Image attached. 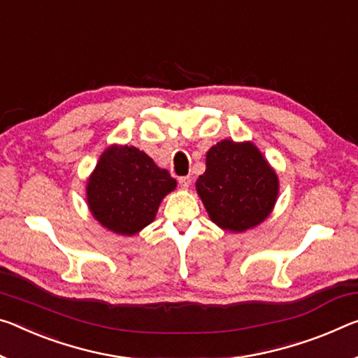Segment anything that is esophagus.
I'll list each match as a JSON object with an SVG mask.
<instances>
[{
    "mask_svg": "<svg viewBox=\"0 0 358 358\" xmlns=\"http://www.w3.org/2000/svg\"><path fill=\"white\" fill-rule=\"evenodd\" d=\"M178 183H180V186H181V188H183V189H188L189 186H191V177H180Z\"/></svg>",
    "mask_w": 358,
    "mask_h": 358,
    "instance_id": "34e87169",
    "label": "esophagus"
}]
</instances>
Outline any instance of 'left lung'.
I'll return each mask as SVG.
<instances>
[{
	"instance_id": "8db88e82",
	"label": "left lung",
	"mask_w": 358,
	"mask_h": 358,
	"mask_svg": "<svg viewBox=\"0 0 358 358\" xmlns=\"http://www.w3.org/2000/svg\"><path fill=\"white\" fill-rule=\"evenodd\" d=\"M279 177L253 141L221 140L207 151L196 191L218 228L245 232L274 210Z\"/></svg>"
}]
</instances>
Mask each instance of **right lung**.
<instances>
[{
	"instance_id": "right-lung-1",
	"label": "right lung",
	"mask_w": 358,
	"mask_h": 358,
	"mask_svg": "<svg viewBox=\"0 0 358 358\" xmlns=\"http://www.w3.org/2000/svg\"><path fill=\"white\" fill-rule=\"evenodd\" d=\"M177 181L135 146L111 145L89 175L86 201L92 217L108 231L135 236L151 224Z\"/></svg>"
}]
</instances>
